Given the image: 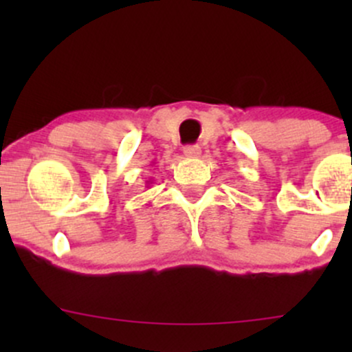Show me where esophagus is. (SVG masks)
Wrapping results in <instances>:
<instances>
[{"instance_id":"34e87169","label":"esophagus","mask_w":352,"mask_h":352,"mask_svg":"<svg viewBox=\"0 0 352 352\" xmlns=\"http://www.w3.org/2000/svg\"><path fill=\"white\" fill-rule=\"evenodd\" d=\"M201 153V148L199 145H187L184 147V155L188 157V159H199Z\"/></svg>"}]
</instances>
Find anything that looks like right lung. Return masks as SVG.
Instances as JSON below:
<instances>
[{
    "label": "right lung",
    "mask_w": 352,
    "mask_h": 352,
    "mask_svg": "<svg viewBox=\"0 0 352 352\" xmlns=\"http://www.w3.org/2000/svg\"><path fill=\"white\" fill-rule=\"evenodd\" d=\"M148 184H151V180H148V182H147V185H148Z\"/></svg>",
    "instance_id": "add662e5"
}]
</instances>
